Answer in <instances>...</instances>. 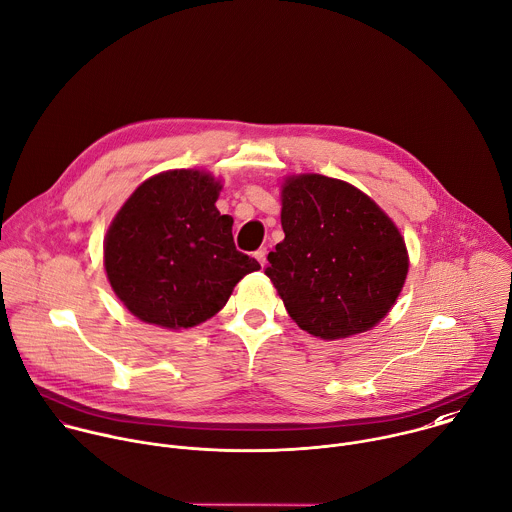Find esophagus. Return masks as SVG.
<instances>
[{"instance_id":"34e87169","label":"esophagus","mask_w":512,"mask_h":512,"mask_svg":"<svg viewBox=\"0 0 512 512\" xmlns=\"http://www.w3.org/2000/svg\"><path fill=\"white\" fill-rule=\"evenodd\" d=\"M266 256H268V250H266V248H260V250L254 252V258L260 262V266L266 264Z\"/></svg>"}]
</instances>
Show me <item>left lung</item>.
<instances>
[{"label": "left lung", "mask_w": 512, "mask_h": 512, "mask_svg": "<svg viewBox=\"0 0 512 512\" xmlns=\"http://www.w3.org/2000/svg\"><path fill=\"white\" fill-rule=\"evenodd\" d=\"M284 240L264 274L290 318L322 340L376 326L394 306L408 254L394 222L364 192L320 174L282 186Z\"/></svg>", "instance_id": "1"}]
</instances>
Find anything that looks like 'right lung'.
Wrapping results in <instances>:
<instances>
[{
    "label": "right lung",
    "instance_id": "obj_1",
    "mask_svg": "<svg viewBox=\"0 0 512 512\" xmlns=\"http://www.w3.org/2000/svg\"><path fill=\"white\" fill-rule=\"evenodd\" d=\"M222 184L200 170L148 178L126 200L104 240L116 296L142 322L192 328L220 312L260 264L238 252L232 216L216 208Z\"/></svg>",
    "mask_w": 512,
    "mask_h": 512
}]
</instances>
